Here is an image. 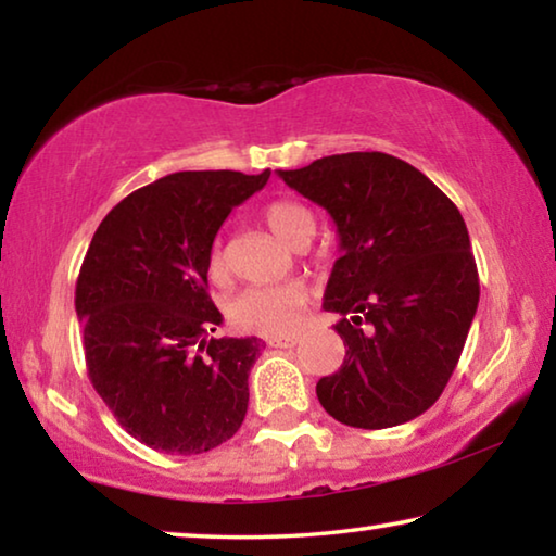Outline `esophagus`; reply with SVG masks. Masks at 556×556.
<instances>
[{
	"label": "esophagus",
	"mask_w": 556,
	"mask_h": 556,
	"mask_svg": "<svg viewBox=\"0 0 556 556\" xmlns=\"http://www.w3.org/2000/svg\"><path fill=\"white\" fill-rule=\"evenodd\" d=\"M296 342H300V337H294V334H287V337H269V339H267L269 346H279V350H287V346H294Z\"/></svg>",
	"instance_id": "1"
}]
</instances>
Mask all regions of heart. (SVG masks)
<instances>
[{"label":"heart","instance_id":"heart-1","mask_svg":"<svg viewBox=\"0 0 556 556\" xmlns=\"http://www.w3.org/2000/svg\"><path fill=\"white\" fill-rule=\"evenodd\" d=\"M264 222L271 229V235L281 242L300 247L309 242L314 235V217L302 204L289 202V199H277L269 202L262 212ZM206 269L212 279L227 277V256L219 244H214L206 256ZM306 304V289L300 281H281V285H256L247 287L242 292L231 296L227 306L229 321L244 331L254 334L281 337L289 334L302 317Z\"/></svg>","mask_w":556,"mask_h":556}]
</instances>
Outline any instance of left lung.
<instances>
[{"instance_id":"obj_1","label":"left lung","mask_w":556,"mask_h":556,"mask_svg":"<svg viewBox=\"0 0 556 556\" xmlns=\"http://www.w3.org/2000/svg\"><path fill=\"white\" fill-rule=\"evenodd\" d=\"M279 177L325 206L339 260L325 309L346 354L317 382L321 407L357 429L404 425L444 392L479 304V275L457 204L384 152L331 154Z\"/></svg>"}]
</instances>
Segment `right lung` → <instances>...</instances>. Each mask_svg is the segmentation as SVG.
<instances>
[{"label":"right lung","instance_id":"1","mask_svg":"<svg viewBox=\"0 0 556 556\" xmlns=\"http://www.w3.org/2000/svg\"><path fill=\"white\" fill-rule=\"evenodd\" d=\"M269 174H167L106 214L81 262L74 306L89 379L156 452H210L242 427L264 342L212 337L222 314L206 292V256L222 222Z\"/></svg>","mask_w":556,"mask_h":556}]
</instances>
